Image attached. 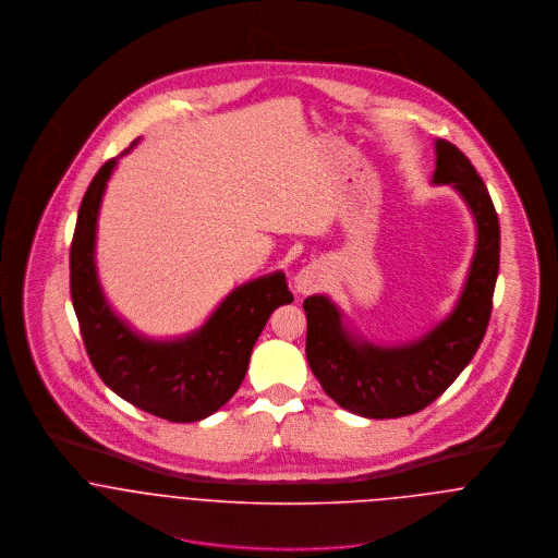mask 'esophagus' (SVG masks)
I'll list each match as a JSON object with an SVG mask.
<instances>
[{
  "label": "esophagus",
  "instance_id": "34e87169",
  "mask_svg": "<svg viewBox=\"0 0 558 558\" xmlns=\"http://www.w3.org/2000/svg\"><path fill=\"white\" fill-rule=\"evenodd\" d=\"M324 283V268L319 264H307L305 268L299 270V275L294 277V286L301 294H312L322 288Z\"/></svg>",
  "mask_w": 558,
  "mask_h": 558
}]
</instances>
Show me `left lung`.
Masks as SVG:
<instances>
[{
  "label": "left lung",
  "mask_w": 558,
  "mask_h": 558,
  "mask_svg": "<svg viewBox=\"0 0 558 558\" xmlns=\"http://www.w3.org/2000/svg\"><path fill=\"white\" fill-rule=\"evenodd\" d=\"M436 184H453L477 221V251L458 307L434 330L401 348L359 343L326 296H310L307 361L324 393L341 408L369 418H396L440 398L471 363L492 316L500 262V226L492 197L469 157L436 142Z\"/></svg>",
  "instance_id": "1"
}]
</instances>
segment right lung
Here are the masks:
<instances>
[{
	"instance_id": "add662e5",
	"label": "right lung",
	"mask_w": 558,
	"mask_h": 558,
	"mask_svg": "<svg viewBox=\"0 0 558 558\" xmlns=\"http://www.w3.org/2000/svg\"><path fill=\"white\" fill-rule=\"evenodd\" d=\"M113 167L116 159H109L92 178L71 242V296L85 352L100 380L144 412L171 423L206 418L239 391L262 328L294 296L286 275L275 272L240 286L184 339L148 341L135 335L109 310L94 266L98 206Z\"/></svg>"
}]
</instances>
